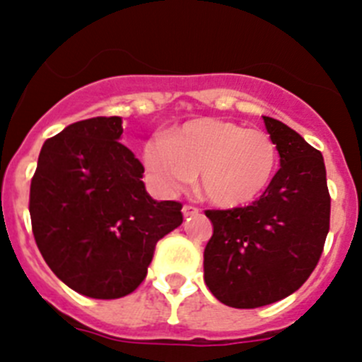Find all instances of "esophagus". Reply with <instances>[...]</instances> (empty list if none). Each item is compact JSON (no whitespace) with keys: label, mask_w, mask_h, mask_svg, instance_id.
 I'll return each instance as SVG.
<instances>
[{"label":"esophagus","mask_w":362,"mask_h":362,"mask_svg":"<svg viewBox=\"0 0 362 362\" xmlns=\"http://www.w3.org/2000/svg\"><path fill=\"white\" fill-rule=\"evenodd\" d=\"M182 212H184V216H197L200 214V209L194 207V205H184V207H182Z\"/></svg>","instance_id":"34e87169"}]
</instances>
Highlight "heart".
I'll use <instances>...</instances> for the list:
<instances>
[{
  "mask_svg": "<svg viewBox=\"0 0 362 362\" xmlns=\"http://www.w3.org/2000/svg\"><path fill=\"white\" fill-rule=\"evenodd\" d=\"M143 162L151 184L162 192L184 187L198 171L204 197L234 209L261 198L279 162L266 132L223 117H194L144 144Z\"/></svg>",
  "mask_w": 362,
  "mask_h": 362,
  "instance_id": "obj_1",
  "label": "heart"
}]
</instances>
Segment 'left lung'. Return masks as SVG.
I'll return each instance as SVG.
<instances>
[{"label":"left lung","mask_w":362,"mask_h":362,"mask_svg":"<svg viewBox=\"0 0 362 362\" xmlns=\"http://www.w3.org/2000/svg\"><path fill=\"white\" fill-rule=\"evenodd\" d=\"M280 155V170L248 207L205 211L212 238L204 279L212 295L235 309L286 298L309 279L330 227L323 157L282 121L262 116Z\"/></svg>","instance_id":"obj_1"}]
</instances>
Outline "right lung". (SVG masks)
Instances as JSON below:
<instances>
[{
	"instance_id": "1",
	"label": "right lung",
	"mask_w": 362,
	"mask_h": 362,
	"mask_svg": "<svg viewBox=\"0 0 362 362\" xmlns=\"http://www.w3.org/2000/svg\"><path fill=\"white\" fill-rule=\"evenodd\" d=\"M121 117H90L42 144L30 218L46 264L80 295L112 300L146 279L158 239L184 221L180 202H157L139 158L119 143Z\"/></svg>"
}]
</instances>
